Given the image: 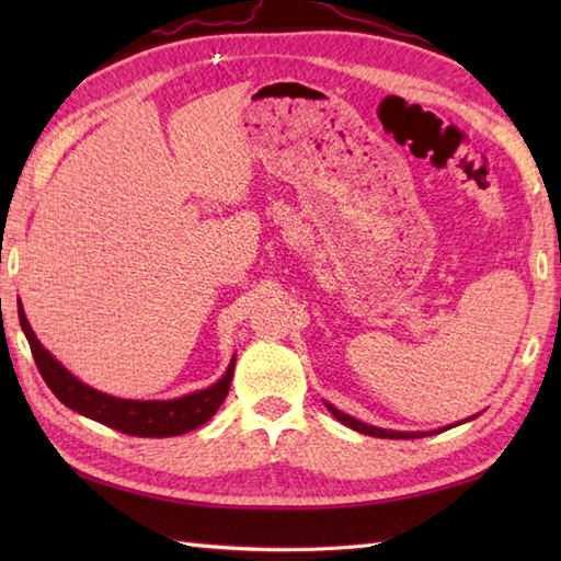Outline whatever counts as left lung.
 Segmentation results:
<instances>
[{"label": "left lung", "mask_w": 561, "mask_h": 561, "mask_svg": "<svg viewBox=\"0 0 561 561\" xmlns=\"http://www.w3.org/2000/svg\"><path fill=\"white\" fill-rule=\"evenodd\" d=\"M325 408H328V410H330V414L335 416L337 422H342L344 426H350V428H354V432H359V434L376 436V438H422V436H428V434H438V432H446V428H453V426L462 424V422L448 424V426H444V428H438V432H396V428H380V426H374V424H366V422L354 420V416H350V414L340 412L337 408H332V404H328V402H325ZM474 416H478V414H474ZM474 416H470V420H474ZM465 422H468V420H465Z\"/></svg>", "instance_id": "1"}]
</instances>
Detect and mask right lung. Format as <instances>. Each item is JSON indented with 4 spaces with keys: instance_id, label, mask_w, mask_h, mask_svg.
<instances>
[{
    "instance_id": "right-lung-1",
    "label": "right lung",
    "mask_w": 561,
    "mask_h": 561,
    "mask_svg": "<svg viewBox=\"0 0 561 561\" xmlns=\"http://www.w3.org/2000/svg\"><path fill=\"white\" fill-rule=\"evenodd\" d=\"M19 323L23 335H26L35 366L43 376V380L55 392V398L65 404V408L75 410L93 422H101L105 426L115 428L129 436H145V438H165V436H181L193 432V428L209 422L221 402L229 396L233 368H236V354L226 368V374L217 383L195 390L190 396L173 398V400H125L101 392L79 380L75 374L59 364L55 356L47 352L41 340L28 323L26 311L19 301Z\"/></svg>"
}]
</instances>
